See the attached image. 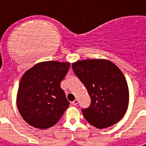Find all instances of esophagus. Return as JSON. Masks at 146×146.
<instances>
[{
	"mask_svg": "<svg viewBox=\"0 0 146 146\" xmlns=\"http://www.w3.org/2000/svg\"><path fill=\"white\" fill-rule=\"evenodd\" d=\"M78 103H79V100L75 99L73 102H72V104H73V105H77Z\"/></svg>",
	"mask_w": 146,
	"mask_h": 146,
	"instance_id": "1",
	"label": "esophagus"
}]
</instances>
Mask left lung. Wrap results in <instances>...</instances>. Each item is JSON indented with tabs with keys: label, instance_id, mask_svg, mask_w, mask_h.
Here are the masks:
<instances>
[{
	"label": "left lung",
	"instance_id": "obj_1",
	"mask_svg": "<svg viewBox=\"0 0 146 146\" xmlns=\"http://www.w3.org/2000/svg\"><path fill=\"white\" fill-rule=\"evenodd\" d=\"M76 76L86 87L91 104L82 109L86 120L103 129L117 123L127 111L129 89L115 64L105 60H85L72 64Z\"/></svg>",
	"mask_w": 146,
	"mask_h": 146
}]
</instances>
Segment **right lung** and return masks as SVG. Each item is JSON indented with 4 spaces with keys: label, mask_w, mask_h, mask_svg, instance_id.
Segmentation results:
<instances>
[{
    "label": "right lung",
    "mask_w": 146,
    "mask_h": 146,
    "mask_svg": "<svg viewBox=\"0 0 146 146\" xmlns=\"http://www.w3.org/2000/svg\"><path fill=\"white\" fill-rule=\"evenodd\" d=\"M70 66L66 62H42L23 74L18 89L17 108L30 126L38 129L53 127L69 107L60 82Z\"/></svg>",
    "instance_id": "obj_1"
}]
</instances>
